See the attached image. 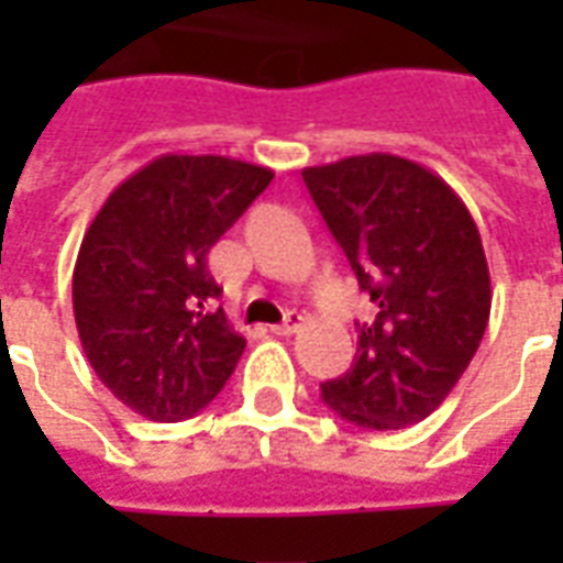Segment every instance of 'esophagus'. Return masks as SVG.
Masks as SVG:
<instances>
[{"instance_id": "obj_1", "label": "esophagus", "mask_w": 563, "mask_h": 563, "mask_svg": "<svg viewBox=\"0 0 563 563\" xmlns=\"http://www.w3.org/2000/svg\"><path fill=\"white\" fill-rule=\"evenodd\" d=\"M301 325H305V317L301 313H286V319H283L280 325H274V334H283V338H289V334H295V331H301Z\"/></svg>"}]
</instances>
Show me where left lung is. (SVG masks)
Returning <instances> with one entry per match:
<instances>
[{
    "instance_id": "1",
    "label": "left lung",
    "mask_w": 563,
    "mask_h": 563,
    "mask_svg": "<svg viewBox=\"0 0 563 563\" xmlns=\"http://www.w3.org/2000/svg\"><path fill=\"white\" fill-rule=\"evenodd\" d=\"M377 307L355 325V365L322 401L367 431L422 422L479 350L492 313L483 238L455 189L419 162L365 153L301 172Z\"/></svg>"
}]
</instances>
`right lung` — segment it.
I'll use <instances>...</instances> for the list:
<instances>
[{
	"label": "right lung",
	"mask_w": 563,
	"mask_h": 563,
	"mask_svg": "<svg viewBox=\"0 0 563 563\" xmlns=\"http://www.w3.org/2000/svg\"><path fill=\"white\" fill-rule=\"evenodd\" d=\"M271 180L253 162L165 153L104 198L71 305L96 377L132 413L189 419L232 377L246 341L213 307L222 289L208 253Z\"/></svg>",
	"instance_id": "obj_1"
}]
</instances>
